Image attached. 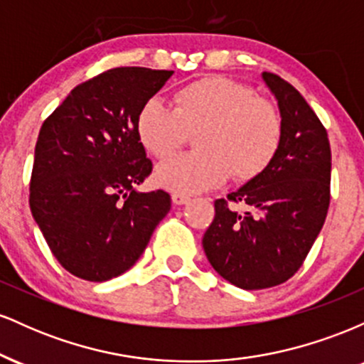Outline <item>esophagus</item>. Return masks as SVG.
<instances>
[{
  "mask_svg": "<svg viewBox=\"0 0 364 364\" xmlns=\"http://www.w3.org/2000/svg\"><path fill=\"white\" fill-rule=\"evenodd\" d=\"M173 203L174 205H185V203L190 202V196L185 195V193H173Z\"/></svg>",
  "mask_w": 364,
  "mask_h": 364,
  "instance_id": "esophagus-1",
  "label": "esophagus"
}]
</instances>
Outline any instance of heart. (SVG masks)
<instances>
[{
  "label": "heart",
  "instance_id": "heart-1",
  "mask_svg": "<svg viewBox=\"0 0 364 364\" xmlns=\"http://www.w3.org/2000/svg\"><path fill=\"white\" fill-rule=\"evenodd\" d=\"M135 132L152 157L168 159L195 133V152L162 162L156 183L174 193H198L231 176L250 181L269 168L282 145V116L269 99L232 78L210 75L181 87L173 109L149 99L136 112Z\"/></svg>",
  "mask_w": 364,
  "mask_h": 364
}]
</instances>
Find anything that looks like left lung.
I'll list each match as a JSON object with an SVG mask.
<instances>
[{
    "label": "left lung",
    "instance_id": "left-lung-1",
    "mask_svg": "<svg viewBox=\"0 0 364 364\" xmlns=\"http://www.w3.org/2000/svg\"><path fill=\"white\" fill-rule=\"evenodd\" d=\"M263 80L281 109L282 145L260 176L215 200L202 240L215 272L246 291L279 286L298 272L330 205L327 129L289 82L269 72Z\"/></svg>",
    "mask_w": 364,
    "mask_h": 364
}]
</instances>
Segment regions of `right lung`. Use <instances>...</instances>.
Masks as SVG:
<instances>
[{"mask_svg":"<svg viewBox=\"0 0 364 364\" xmlns=\"http://www.w3.org/2000/svg\"><path fill=\"white\" fill-rule=\"evenodd\" d=\"M174 72L123 66L70 92L41 127L31 212L63 269L104 282L127 272L168 215L171 196L140 193L152 173L136 112Z\"/></svg>","mask_w":364,"mask_h":364,"instance_id":"obj_1","label":"right lung"}]
</instances>
